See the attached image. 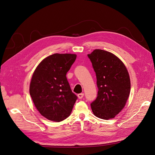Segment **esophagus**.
<instances>
[{
  "label": "esophagus",
  "mask_w": 155,
  "mask_h": 155,
  "mask_svg": "<svg viewBox=\"0 0 155 155\" xmlns=\"http://www.w3.org/2000/svg\"><path fill=\"white\" fill-rule=\"evenodd\" d=\"M84 96V94L83 93H81V94H78V97L79 99H81V98Z\"/></svg>",
  "instance_id": "1"
}]
</instances>
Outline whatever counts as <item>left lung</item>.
Here are the masks:
<instances>
[{
    "mask_svg": "<svg viewBox=\"0 0 155 155\" xmlns=\"http://www.w3.org/2000/svg\"><path fill=\"white\" fill-rule=\"evenodd\" d=\"M97 79V96L91 105L94 114L104 120L113 118L124 109L130 91L125 64L109 51L96 49L88 54Z\"/></svg>",
    "mask_w": 155,
    "mask_h": 155,
    "instance_id": "8db88e82",
    "label": "left lung"
}]
</instances>
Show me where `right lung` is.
<instances>
[{
	"label": "right lung",
	"mask_w": 155,
	"mask_h": 155,
	"mask_svg": "<svg viewBox=\"0 0 155 155\" xmlns=\"http://www.w3.org/2000/svg\"><path fill=\"white\" fill-rule=\"evenodd\" d=\"M76 56L71 54L49 55L33 74L30 96L41 114L49 120L59 122L68 118L78 99L66 77Z\"/></svg>",
	"instance_id": "add662e5"
}]
</instances>
